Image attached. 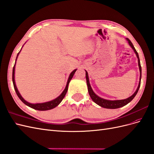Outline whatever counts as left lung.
<instances>
[{
	"label": "left lung",
	"instance_id": "8db88e82",
	"mask_svg": "<svg viewBox=\"0 0 154 154\" xmlns=\"http://www.w3.org/2000/svg\"><path fill=\"white\" fill-rule=\"evenodd\" d=\"M128 42V44L130 45L133 50L134 51L135 53L136 54V56L138 59V66H139V71H140V78H139V85L137 87V90L136 91L134 94L130 96L127 99L125 100H105L101 98V97H99L98 96H97L95 93L94 92V91H92V88L91 87L90 83H89V80H88V73L87 72L85 71L86 73H85V76H86V80H87V87H88V94H89L91 99L93 100V101H94L95 103L100 105L101 107H103V108L105 109H118L120 108V107H122L126 105H127L128 103H130L134 98V97L136 96V95L137 94V93L139 91V88L140 87V85H141V63H140V60H139V54L137 52V51L135 49V48L134 47V45L132 44V43L131 42L128 38H126Z\"/></svg>",
	"mask_w": 154,
	"mask_h": 154
}]
</instances>
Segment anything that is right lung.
Instances as JSON below:
<instances>
[{
	"mask_svg": "<svg viewBox=\"0 0 154 154\" xmlns=\"http://www.w3.org/2000/svg\"><path fill=\"white\" fill-rule=\"evenodd\" d=\"M21 51V50H20ZM20 51H19V53L20 52ZM19 53H18L17 54V57L16 58V61H17V59L18 57V55L19 54ZM16 61H15V63H16ZM15 63L14 65V67L13 68V74H12V80H13V86H14V88H15V92L17 93V94L18 96V97H19L20 100L24 103V104H26V105H27L28 106L31 107V108L35 109V110H51V109H53L54 108H55L56 106H58L60 103H61V101H62V100L64 98L65 96H66V93L67 92L68 90V85H69V83L71 81V80L72 79V78L74 76V74L75 73L76 69L74 70V71L70 74L69 79H68V81L67 83V85L66 88H65L64 91H63V92L61 94H60L58 97H57V98L52 100V101H48V102H45V103H30L29 102L26 101L23 97H22V96L20 95V94L18 92L17 86L15 85Z\"/></svg>",
	"mask_w": 154,
	"mask_h": 154,
	"instance_id": "right-lung-1",
	"label": "right lung"
}]
</instances>
